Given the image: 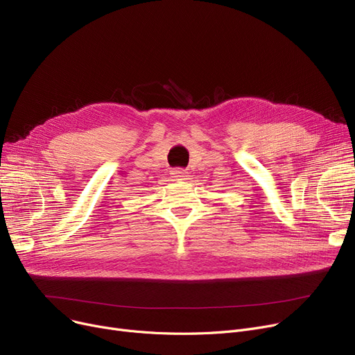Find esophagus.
<instances>
[{
    "label": "esophagus",
    "mask_w": 355,
    "mask_h": 355,
    "mask_svg": "<svg viewBox=\"0 0 355 355\" xmlns=\"http://www.w3.org/2000/svg\"><path fill=\"white\" fill-rule=\"evenodd\" d=\"M171 177H173V180H175V181L185 180V177H187V171H185L184 168H174V170L171 171Z\"/></svg>",
    "instance_id": "34e87169"
}]
</instances>
